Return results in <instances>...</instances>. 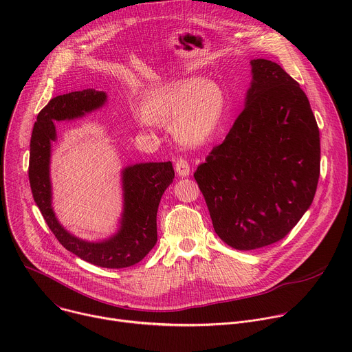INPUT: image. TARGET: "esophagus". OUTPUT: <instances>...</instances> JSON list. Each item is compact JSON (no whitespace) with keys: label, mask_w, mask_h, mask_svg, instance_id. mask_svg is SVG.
I'll return each mask as SVG.
<instances>
[{"label":"esophagus","mask_w":352,"mask_h":352,"mask_svg":"<svg viewBox=\"0 0 352 352\" xmlns=\"http://www.w3.org/2000/svg\"><path fill=\"white\" fill-rule=\"evenodd\" d=\"M175 171L179 177H188L190 173L189 163L185 159H178L175 163Z\"/></svg>","instance_id":"esophagus-1"}]
</instances>
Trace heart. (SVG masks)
Wrapping results in <instances>:
<instances>
[{
    "label": "heart",
    "instance_id": "b5f03b06",
    "mask_svg": "<svg viewBox=\"0 0 352 352\" xmlns=\"http://www.w3.org/2000/svg\"><path fill=\"white\" fill-rule=\"evenodd\" d=\"M224 93L217 83L200 79L166 86L142 103L143 121L171 125L175 138L188 146L205 143L224 114Z\"/></svg>",
    "mask_w": 352,
    "mask_h": 352
}]
</instances>
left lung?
<instances>
[{"instance_id":"8db88e82","label":"left lung","mask_w":352,"mask_h":352,"mask_svg":"<svg viewBox=\"0 0 352 352\" xmlns=\"http://www.w3.org/2000/svg\"><path fill=\"white\" fill-rule=\"evenodd\" d=\"M245 107L193 177L216 234L250 250L284 238L305 214L320 174L309 100L278 64L252 60Z\"/></svg>"}]
</instances>
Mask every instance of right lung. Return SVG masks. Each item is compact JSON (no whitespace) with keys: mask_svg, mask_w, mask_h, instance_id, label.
I'll list each match as a JSON object with an SVG mask.
<instances>
[{"mask_svg":"<svg viewBox=\"0 0 352 352\" xmlns=\"http://www.w3.org/2000/svg\"><path fill=\"white\" fill-rule=\"evenodd\" d=\"M107 102L94 89L57 96L38 113L30 139L29 181L33 199L47 226L60 243L78 258L106 269L129 267L140 262L157 242V209L164 190L174 179L171 162L138 163L121 171L122 213L118 231L103 241H85L67 231L53 209L52 143L57 140L56 122L80 118Z\"/></svg>","mask_w":352,"mask_h":352,"instance_id":"obj_1","label":"right lung"}]
</instances>
